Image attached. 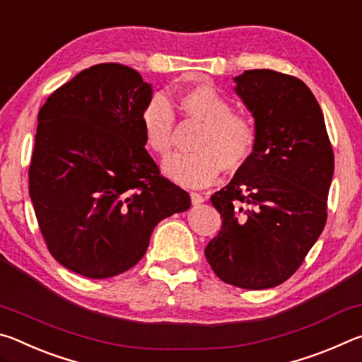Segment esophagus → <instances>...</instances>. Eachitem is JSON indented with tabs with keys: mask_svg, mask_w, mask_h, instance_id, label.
Masks as SVG:
<instances>
[{
	"mask_svg": "<svg viewBox=\"0 0 362 362\" xmlns=\"http://www.w3.org/2000/svg\"><path fill=\"white\" fill-rule=\"evenodd\" d=\"M189 198H192V203L194 204V206H198V204H201V203H204L206 201V198L201 193H189Z\"/></svg>",
	"mask_w": 362,
	"mask_h": 362,
	"instance_id": "esophagus-1",
	"label": "esophagus"
}]
</instances>
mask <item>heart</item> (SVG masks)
<instances>
[{
	"instance_id": "b5f03b06",
	"label": "heart",
	"mask_w": 362,
	"mask_h": 362,
	"mask_svg": "<svg viewBox=\"0 0 362 362\" xmlns=\"http://www.w3.org/2000/svg\"><path fill=\"white\" fill-rule=\"evenodd\" d=\"M185 116L203 122L192 153H177L166 159L164 173L185 187H206L222 169L236 173L252 158L259 129L247 115L235 113L231 103L211 84H198L177 95ZM145 144L158 156H168L174 145L175 116L166 97L155 94L142 110Z\"/></svg>"
}]
</instances>
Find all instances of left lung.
<instances>
[{
    "instance_id": "left-lung-1",
    "label": "left lung",
    "mask_w": 362,
    "mask_h": 362,
    "mask_svg": "<svg viewBox=\"0 0 362 362\" xmlns=\"http://www.w3.org/2000/svg\"><path fill=\"white\" fill-rule=\"evenodd\" d=\"M235 83L259 142L246 166L211 196L222 228L204 254L223 283L260 291L289 279L322 233L334 151L320 103L302 79L246 70Z\"/></svg>"
}]
</instances>
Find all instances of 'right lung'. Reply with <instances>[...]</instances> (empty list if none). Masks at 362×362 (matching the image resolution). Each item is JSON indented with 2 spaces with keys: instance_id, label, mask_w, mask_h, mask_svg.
<instances>
[{
  "instance_id": "add662e5",
  "label": "right lung",
  "mask_w": 362,
  "mask_h": 362,
  "mask_svg": "<svg viewBox=\"0 0 362 362\" xmlns=\"http://www.w3.org/2000/svg\"><path fill=\"white\" fill-rule=\"evenodd\" d=\"M151 86L121 64H99L60 86L38 113L30 198L49 252L86 278L124 273L163 218L189 194L145 150Z\"/></svg>"
}]
</instances>
